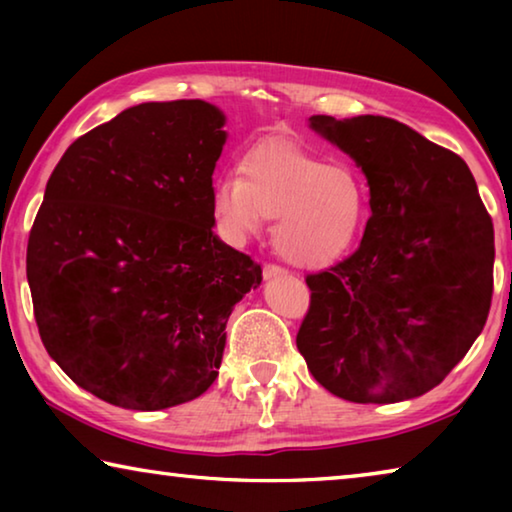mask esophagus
Listing matches in <instances>:
<instances>
[{"label": "esophagus", "mask_w": 512, "mask_h": 512, "mask_svg": "<svg viewBox=\"0 0 512 512\" xmlns=\"http://www.w3.org/2000/svg\"><path fill=\"white\" fill-rule=\"evenodd\" d=\"M284 273H287V271H284V268L277 266V264H266L264 266V280H273V277H280Z\"/></svg>", "instance_id": "obj_1"}]
</instances>
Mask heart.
Here are the masks:
<instances>
[{"mask_svg":"<svg viewBox=\"0 0 512 512\" xmlns=\"http://www.w3.org/2000/svg\"><path fill=\"white\" fill-rule=\"evenodd\" d=\"M221 235L244 244L273 221V244L293 264L314 266L339 257L366 216V189L345 164H327L287 142H264L239 162V176L212 189Z\"/></svg>","mask_w":512,"mask_h":512,"instance_id":"obj_1","label":"heart"}]
</instances>
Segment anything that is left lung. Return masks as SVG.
Masks as SVG:
<instances>
[{"label": "left lung", "mask_w": 512, "mask_h": 512, "mask_svg": "<svg viewBox=\"0 0 512 512\" xmlns=\"http://www.w3.org/2000/svg\"><path fill=\"white\" fill-rule=\"evenodd\" d=\"M309 124L366 173L372 214L352 255L305 277L298 350L348 402L429 393L472 348L492 302L495 230L472 171L395 119Z\"/></svg>", "instance_id": "left-lung-1"}]
</instances>
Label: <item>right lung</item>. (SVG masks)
Instances as JSON below:
<instances>
[{
    "label": "right lung",
    "mask_w": 512,
    "mask_h": 512,
    "mask_svg": "<svg viewBox=\"0 0 512 512\" xmlns=\"http://www.w3.org/2000/svg\"><path fill=\"white\" fill-rule=\"evenodd\" d=\"M223 115L153 101L81 135L51 173L27 246L49 357L121 409L196 400L219 377L225 323L262 266L212 235Z\"/></svg>",
    "instance_id": "1"
}]
</instances>
